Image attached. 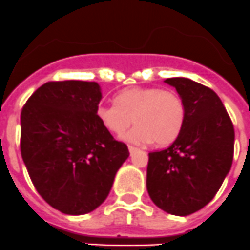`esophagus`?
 Listing matches in <instances>:
<instances>
[{"label":"esophagus","instance_id":"esophagus-1","mask_svg":"<svg viewBox=\"0 0 250 250\" xmlns=\"http://www.w3.org/2000/svg\"><path fill=\"white\" fill-rule=\"evenodd\" d=\"M136 147L135 146H132V145H129V151H130V154H132V152H135L136 151Z\"/></svg>","mask_w":250,"mask_h":250}]
</instances>
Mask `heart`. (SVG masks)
Listing matches in <instances>:
<instances>
[{"instance_id": "b5f03b06", "label": "heart", "mask_w": 250, "mask_h": 250, "mask_svg": "<svg viewBox=\"0 0 250 250\" xmlns=\"http://www.w3.org/2000/svg\"><path fill=\"white\" fill-rule=\"evenodd\" d=\"M185 104L173 90L130 87L116 95L114 105H99L96 118L107 131L123 135L132 120L136 125L125 135L135 144L154 140L159 146L176 140L185 123Z\"/></svg>"}]
</instances>
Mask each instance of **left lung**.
I'll use <instances>...</instances> for the list:
<instances>
[{
  "label": "left lung",
  "mask_w": 250,
  "mask_h": 250,
  "mask_svg": "<svg viewBox=\"0 0 250 250\" xmlns=\"http://www.w3.org/2000/svg\"><path fill=\"white\" fill-rule=\"evenodd\" d=\"M185 104V123L169 147L149 152L146 188L156 207L173 215L200 210L215 196L230 170L234 126L222 100L199 83L171 77Z\"/></svg>",
  "instance_id": "obj_1"
}]
</instances>
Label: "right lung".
<instances>
[{"label":"right lung","mask_w":250,"mask_h":250,"mask_svg":"<svg viewBox=\"0 0 250 250\" xmlns=\"http://www.w3.org/2000/svg\"><path fill=\"white\" fill-rule=\"evenodd\" d=\"M100 86L89 81H50L21 111V155L31 182L47 204L68 215L95 210L110 193L129 158L96 118Z\"/></svg>","instance_id":"1"}]
</instances>
